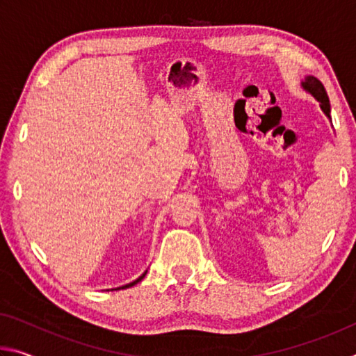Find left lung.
I'll return each instance as SVG.
<instances>
[{"instance_id":"8db88e82","label":"left lung","mask_w":356,"mask_h":356,"mask_svg":"<svg viewBox=\"0 0 356 356\" xmlns=\"http://www.w3.org/2000/svg\"><path fill=\"white\" fill-rule=\"evenodd\" d=\"M301 88H303V91L311 94L312 97H314L318 104H321V108L325 113V116L331 120V116H330L331 106H330V100H328V95H327V91H325L323 84L318 81L316 76L308 75V76H305L303 81H301Z\"/></svg>"}]
</instances>
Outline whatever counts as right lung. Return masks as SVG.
<instances>
[{
  "label": "right lung",
  "instance_id": "obj_1",
  "mask_svg": "<svg viewBox=\"0 0 356 356\" xmlns=\"http://www.w3.org/2000/svg\"><path fill=\"white\" fill-rule=\"evenodd\" d=\"M146 273H147V270H146V272H144L141 276H140V278H136L135 281H131V282H129V284H125V286H120V287H116V289H127V287H131V286H135V284H138V282H140L143 278H144V276H146Z\"/></svg>",
  "mask_w": 356,
  "mask_h": 356
}]
</instances>
